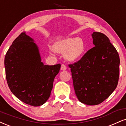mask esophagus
Returning a JSON list of instances; mask_svg holds the SVG:
<instances>
[{"label": "esophagus", "instance_id": "1", "mask_svg": "<svg viewBox=\"0 0 126 126\" xmlns=\"http://www.w3.org/2000/svg\"><path fill=\"white\" fill-rule=\"evenodd\" d=\"M61 69L62 71H65L66 69V66L64 64H62L61 65Z\"/></svg>", "mask_w": 126, "mask_h": 126}]
</instances>
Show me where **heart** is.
<instances>
[{
	"label": "heart",
	"mask_w": 126,
	"mask_h": 126,
	"mask_svg": "<svg viewBox=\"0 0 126 126\" xmlns=\"http://www.w3.org/2000/svg\"><path fill=\"white\" fill-rule=\"evenodd\" d=\"M54 50L64 54L65 58L69 61L74 62L79 60L86 50V44L81 38H67L56 43Z\"/></svg>",
	"instance_id": "b5f03b06"
}]
</instances>
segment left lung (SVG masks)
Instances as JSON below:
<instances>
[{
	"label": "left lung",
	"instance_id": "8db88e82",
	"mask_svg": "<svg viewBox=\"0 0 126 126\" xmlns=\"http://www.w3.org/2000/svg\"><path fill=\"white\" fill-rule=\"evenodd\" d=\"M92 36L94 47L68 66L78 100L88 105H97L106 100L117 86L120 58L106 35L94 32Z\"/></svg>",
	"mask_w": 126,
	"mask_h": 126
}]
</instances>
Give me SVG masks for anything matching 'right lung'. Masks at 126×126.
<instances>
[{"mask_svg":"<svg viewBox=\"0 0 126 126\" xmlns=\"http://www.w3.org/2000/svg\"><path fill=\"white\" fill-rule=\"evenodd\" d=\"M4 67L7 84L14 95L27 105L39 106L50 96L61 64L44 65L34 40L23 32L6 52Z\"/></svg>","mask_w":126,"mask_h":126,"instance_id":"1","label":"right lung"}]
</instances>
